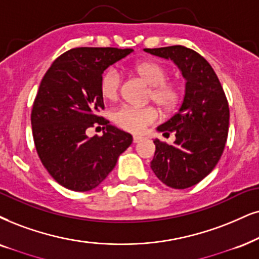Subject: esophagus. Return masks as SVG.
I'll use <instances>...</instances> for the list:
<instances>
[{"instance_id": "1", "label": "esophagus", "mask_w": 259, "mask_h": 259, "mask_svg": "<svg viewBox=\"0 0 259 259\" xmlns=\"http://www.w3.org/2000/svg\"><path fill=\"white\" fill-rule=\"evenodd\" d=\"M141 140H142V137H141V136L134 135V137H133V141H134V143H137V142H140Z\"/></svg>"}]
</instances>
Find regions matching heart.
Instances as JSON below:
<instances>
[{"instance_id":"1","label":"heart","mask_w":259,"mask_h":259,"mask_svg":"<svg viewBox=\"0 0 259 259\" xmlns=\"http://www.w3.org/2000/svg\"><path fill=\"white\" fill-rule=\"evenodd\" d=\"M133 73L136 74L143 82L148 84L149 101L165 113H171L181 104L183 91L177 81L167 80L168 71L165 65L156 61H142L133 67ZM122 86V77L114 69H109L100 78V94L107 101L118 99ZM159 113L155 107L145 106H120L112 114L113 122L126 132L139 134L147 126L156 122Z\"/></svg>"}]
</instances>
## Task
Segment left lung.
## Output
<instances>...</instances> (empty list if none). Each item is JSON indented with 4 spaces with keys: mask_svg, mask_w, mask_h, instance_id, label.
Wrapping results in <instances>:
<instances>
[{
    "mask_svg": "<svg viewBox=\"0 0 259 259\" xmlns=\"http://www.w3.org/2000/svg\"><path fill=\"white\" fill-rule=\"evenodd\" d=\"M169 58L186 80L185 96L178 112L158 127L175 133L173 145L154 140L150 167L159 181L173 189H186L207 177L220 160L230 126V107L218 75L204 57L183 45L145 49Z\"/></svg>",
    "mask_w": 259,
    "mask_h": 259,
    "instance_id": "left-lung-1",
    "label": "left lung"
}]
</instances>
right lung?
Masks as SVG:
<instances>
[{"instance_id":"add662e5","label":"right lung","mask_w":259,"mask_h":259,"mask_svg":"<svg viewBox=\"0 0 259 259\" xmlns=\"http://www.w3.org/2000/svg\"><path fill=\"white\" fill-rule=\"evenodd\" d=\"M133 49L75 48L49 68L31 112L38 156L52 178L73 191H90L105 181L133 136L99 116L104 70ZM103 126V137L88 138L90 127Z\"/></svg>"}]
</instances>
